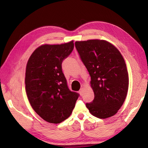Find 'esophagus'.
Wrapping results in <instances>:
<instances>
[{"label": "esophagus", "instance_id": "1", "mask_svg": "<svg viewBox=\"0 0 148 148\" xmlns=\"http://www.w3.org/2000/svg\"><path fill=\"white\" fill-rule=\"evenodd\" d=\"M79 93L80 95L82 96L83 95V93H84V89L83 88L80 89L79 91Z\"/></svg>", "mask_w": 148, "mask_h": 148}]
</instances>
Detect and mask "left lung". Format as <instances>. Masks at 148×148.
I'll return each instance as SVG.
<instances>
[{
    "label": "left lung",
    "instance_id": "obj_1",
    "mask_svg": "<svg viewBox=\"0 0 148 148\" xmlns=\"http://www.w3.org/2000/svg\"><path fill=\"white\" fill-rule=\"evenodd\" d=\"M76 49L91 77L95 98L86 106L99 119L114 115L123 105L128 89V74L118 49L104 40L76 41Z\"/></svg>",
    "mask_w": 148,
    "mask_h": 148
}]
</instances>
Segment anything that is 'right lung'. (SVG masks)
I'll return each mask as SVG.
<instances>
[{
  "label": "right lung",
  "mask_w": 148,
  "mask_h": 148,
  "mask_svg": "<svg viewBox=\"0 0 148 148\" xmlns=\"http://www.w3.org/2000/svg\"><path fill=\"white\" fill-rule=\"evenodd\" d=\"M74 48L73 41L38 47L28 61L25 88L30 104L42 119L59 123L70 117L79 96L71 91L62 70L63 60Z\"/></svg>",
  "instance_id": "1"
}]
</instances>
